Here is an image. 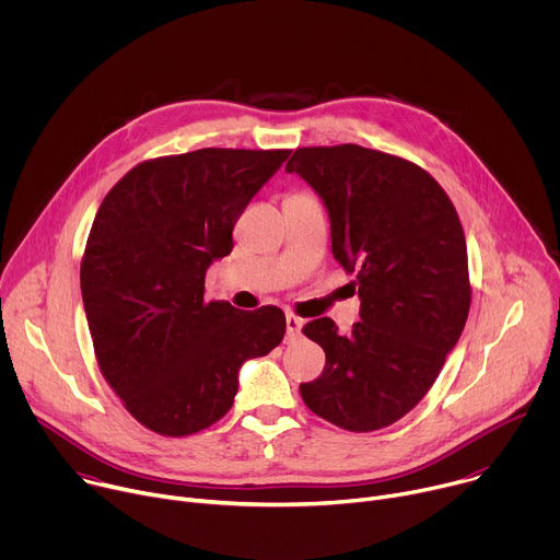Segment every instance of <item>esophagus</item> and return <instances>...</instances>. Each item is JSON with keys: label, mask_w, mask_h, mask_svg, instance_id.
Wrapping results in <instances>:
<instances>
[{"label": "esophagus", "mask_w": 560, "mask_h": 560, "mask_svg": "<svg viewBox=\"0 0 560 560\" xmlns=\"http://www.w3.org/2000/svg\"><path fill=\"white\" fill-rule=\"evenodd\" d=\"M301 328H303L301 318L294 316L292 312H288V314H285V330H288V337H290V339L299 337V335H301Z\"/></svg>", "instance_id": "esophagus-1"}]
</instances>
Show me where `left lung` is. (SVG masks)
Segmentation results:
<instances>
[{
    "label": "left lung",
    "mask_w": 560,
    "mask_h": 560,
    "mask_svg": "<svg viewBox=\"0 0 560 560\" xmlns=\"http://www.w3.org/2000/svg\"><path fill=\"white\" fill-rule=\"evenodd\" d=\"M285 171L322 197L332 255L361 299L348 335L330 316L305 324L326 368L301 383V398L343 430L387 428L428 394L465 328L471 290L458 214L423 168L357 143L299 148Z\"/></svg>",
    "instance_id": "obj_1"
}]
</instances>
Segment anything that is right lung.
I'll return each instance as SVG.
<instances>
[{
    "label": "right lung",
    "mask_w": 560,
    "mask_h": 560,
    "mask_svg": "<svg viewBox=\"0 0 560 560\" xmlns=\"http://www.w3.org/2000/svg\"><path fill=\"white\" fill-rule=\"evenodd\" d=\"M290 150L201 148L152 159L102 201L82 259L97 363L148 430L188 436L234 401L238 368L285 335L277 305L242 312L206 301L208 268L232 253V228Z\"/></svg>",
    "instance_id": "1"
}]
</instances>
